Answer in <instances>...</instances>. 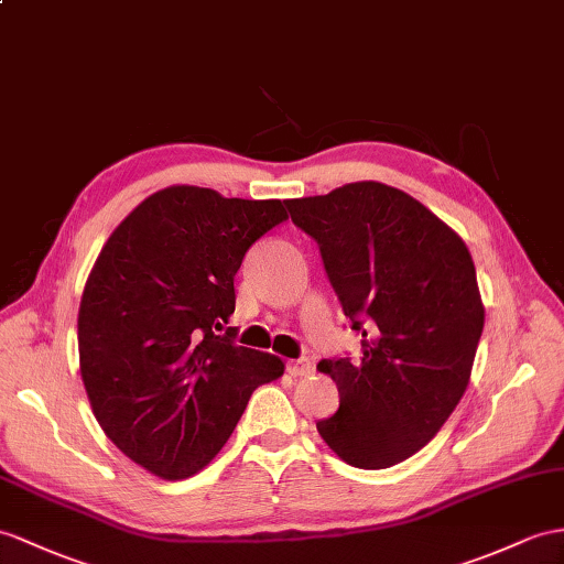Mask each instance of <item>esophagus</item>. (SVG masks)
Segmentation results:
<instances>
[{"instance_id":"esophagus-1","label":"esophagus","mask_w":564,"mask_h":564,"mask_svg":"<svg viewBox=\"0 0 564 564\" xmlns=\"http://www.w3.org/2000/svg\"><path fill=\"white\" fill-rule=\"evenodd\" d=\"M286 370H290L294 378H304V376L313 373V364H311L308 356H301V359H294V361L286 364Z\"/></svg>"}]
</instances>
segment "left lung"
I'll use <instances>...</instances> for the list:
<instances>
[{"instance_id": "1", "label": "left lung", "mask_w": 564, "mask_h": 564, "mask_svg": "<svg viewBox=\"0 0 564 564\" xmlns=\"http://www.w3.org/2000/svg\"><path fill=\"white\" fill-rule=\"evenodd\" d=\"M286 208L318 243L341 313L364 337L359 361H321L339 409L315 425L347 464L388 469L443 429L469 386L484 333L471 253L425 205L378 182Z\"/></svg>"}]
</instances>
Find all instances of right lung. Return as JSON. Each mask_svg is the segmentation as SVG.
<instances>
[{
    "instance_id": "right-lung-1",
    "label": "right lung",
    "mask_w": 564,
    "mask_h": 564,
    "mask_svg": "<svg viewBox=\"0 0 564 564\" xmlns=\"http://www.w3.org/2000/svg\"><path fill=\"white\" fill-rule=\"evenodd\" d=\"M282 200L170 186L112 231L78 311L80 376L109 441L162 478L200 471L278 356L237 345L235 274L282 225Z\"/></svg>"
}]
</instances>
